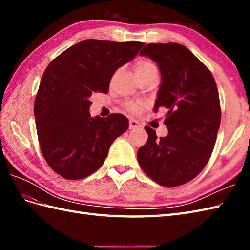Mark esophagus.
<instances>
[{
    "label": "esophagus",
    "instance_id": "1",
    "mask_svg": "<svg viewBox=\"0 0 250 250\" xmlns=\"http://www.w3.org/2000/svg\"><path fill=\"white\" fill-rule=\"evenodd\" d=\"M141 126V124L139 121H136L134 119H130V125H129V129L133 130V129H137Z\"/></svg>",
    "mask_w": 250,
    "mask_h": 250
}]
</instances>
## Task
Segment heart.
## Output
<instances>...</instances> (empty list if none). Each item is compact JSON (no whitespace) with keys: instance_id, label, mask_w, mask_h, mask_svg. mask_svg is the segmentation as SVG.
<instances>
[{"instance_id":"1","label":"heart","mask_w":250,"mask_h":250,"mask_svg":"<svg viewBox=\"0 0 250 250\" xmlns=\"http://www.w3.org/2000/svg\"><path fill=\"white\" fill-rule=\"evenodd\" d=\"M133 68L136 73V75L139 76V78L142 76H145L151 72L157 71V66L155 63L148 59L137 60L133 64ZM125 107L126 110L130 111L132 114H139L143 109V104L136 103V102H128L125 104Z\"/></svg>"}]
</instances>
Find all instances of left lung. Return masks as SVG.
<instances>
[{
  "label": "left lung",
  "instance_id": "left-lung-1",
  "mask_svg": "<svg viewBox=\"0 0 250 250\" xmlns=\"http://www.w3.org/2000/svg\"><path fill=\"white\" fill-rule=\"evenodd\" d=\"M140 55L160 70L153 109H167L168 135L158 139L155 130L145 126L148 140L137 160L153 182L177 187L198 176L213 152L221 119L218 89L208 68L183 45L148 44Z\"/></svg>",
  "mask_w": 250,
  "mask_h": 250
}]
</instances>
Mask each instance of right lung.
<instances>
[{
	"mask_svg": "<svg viewBox=\"0 0 250 250\" xmlns=\"http://www.w3.org/2000/svg\"><path fill=\"white\" fill-rule=\"evenodd\" d=\"M144 45L84 40L47 66L35 98V125L46 162L63 178L82 179L94 173L111 143L128 130L129 120L121 114L92 118L90 97L107 93L115 72Z\"/></svg>",
	"mask_w": 250,
	"mask_h": 250,
	"instance_id": "add662e5",
	"label": "right lung"
}]
</instances>
